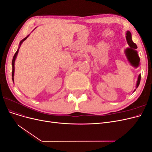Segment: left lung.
<instances>
[{
    "instance_id": "1",
    "label": "left lung",
    "mask_w": 152,
    "mask_h": 152,
    "mask_svg": "<svg viewBox=\"0 0 152 152\" xmlns=\"http://www.w3.org/2000/svg\"><path fill=\"white\" fill-rule=\"evenodd\" d=\"M126 40H127V42L128 45H129V47L127 48L125 50V53L126 54V56L127 58H132L134 61V63H132V65L133 66H134L135 67H137L140 65V57L138 56V54H137V50H136L137 47L135 43L133 42V41L132 40L131 37V34L129 31H126ZM135 60L134 61V59ZM140 80H141V74L138 75V78H137V80L136 82V88L137 89V87L139 86L140 83ZM136 91V89L134 91V92Z\"/></svg>"
}]
</instances>
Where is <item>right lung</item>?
Here are the masks:
<instances>
[{"label": "right lung", "instance_id": "1", "mask_svg": "<svg viewBox=\"0 0 152 152\" xmlns=\"http://www.w3.org/2000/svg\"><path fill=\"white\" fill-rule=\"evenodd\" d=\"M30 35V34H29ZM29 35H28V36H26L25 38H24L23 39V40H21V41H20V44H19V46H18V50H17V51L16 52V53H15V54L14 55V56H13V58H12V81L14 82V75H15V60H16V57H17V55H18V51H19V49H20V46H21V44L24 42V41L28 37V36H29Z\"/></svg>", "mask_w": 152, "mask_h": 152}]
</instances>
